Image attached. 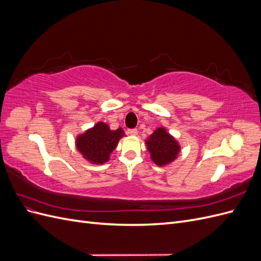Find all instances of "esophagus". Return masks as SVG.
Listing matches in <instances>:
<instances>
[{"instance_id": "34e87169", "label": "esophagus", "mask_w": 261, "mask_h": 261, "mask_svg": "<svg viewBox=\"0 0 261 261\" xmlns=\"http://www.w3.org/2000/svg\"><path fill=\"white\" fill-rule=\"evenodd\" d=\"M137 133H138V130L136 128L128 129V134H130V135H137Z\"/></svg>"}]
</instances>
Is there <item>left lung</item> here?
Returning <instances> with one entry per match:
<instances>
[{
	"label": "left lung",
	"mask_w": 261,
	"mask_h": 261,
	"mask_svg": "<svg viewBox=\"0 0 261 261\" xmlns=\"http://www.w3.org/2000/svg\"><path fill=\"white\" fill-rule=\"evenodd\" d=\"M147 146L151 159L158 165H164L176 158L179 147L169 133L164 128H158L147 140Z\"/></svg>",
	"instance_id": "left-lung-1"
}]
</instances>
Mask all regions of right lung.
<instances>
[{
  "instance_id": "1",
  "label": "right lung",
  "mask_w": 261,
  "mask_h": 261,
  "mask_svg": "<svg viewBox=\"0 0 261 261\" xmlns=\"http://www.w3.org/2000/svg\"><path fill=\"white\" fill-rule=\"evenodd\" d=\"M124 136L122 128L111 130L105 123H98L77 138V149L92 163H105Z\"/></svg>"
}]
</instances>
